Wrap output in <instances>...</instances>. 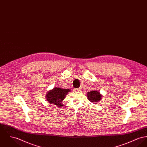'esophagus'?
I'll return each instance as SVG.
<instances>
[{"instance_id": "34e87169", "label": "esophagus", "mask_w": 147, "mask_h": 147, "mask_svg": "<svg viewBox=\"0 0 147 147\" xmlns=\"http://www.w3.org/2000/svg\"><path fill=\"white\" fill-rule=\"evenodd\" d=\"M80 90H81L80 88H74V91H80Z\"/></svg>"}]
</instances>
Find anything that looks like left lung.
I'll list each match as a JSON object with an SVG mask.
<instances>
[{
    "label": "left lung",
    "instance_id": "left-lung-1",
    "mask_svg": "<svg viewBox=\"0 0 147 147\" xmlns=\"http://www.w3.org/2000/svg\"><path fill=\"white\" fill-rule=\"evenodd\" d=\"M101 95L98 91H92L88 92V98L89 101L96 103L101 99Z\"/></svg>",
    "mask_w": 147,
    "mask_h": 147
}]
</instances>
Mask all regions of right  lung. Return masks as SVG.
I'll use <instances>...</instances> for the list:
<instances>
[{
  "mask_svg": "<svg viewBox=\"0 0 147 147\" xmlns=\"http://www.w3.org/2000/svg\"><path fill=\"white\" fill-rule=\"evenodd\" d=\"M69 91H70L69 89L56 88L49 91L46 97L51 104L60 107L62 106L63 104L61 102Z\"/></svg>",
  "mask_w": 147,
  "mask_h": 147,
  "instance_id": "obj_1",
  "label": "right lung"
}]
</instances>
